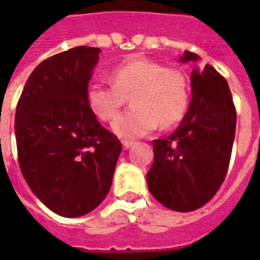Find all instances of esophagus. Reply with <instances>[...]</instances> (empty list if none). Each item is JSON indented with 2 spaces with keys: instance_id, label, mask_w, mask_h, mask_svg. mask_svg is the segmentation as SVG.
Masks as SVG:
<instances>
[{
  "instance_id": "obj_1",
  "label": "esophagus",
  "mask_w": 260,
  "mask_h": 260,
  "mask_svg": "<svg viewBox=\"0 0 260 260\" xmlns=\"http://www.w3.org/2000/svg\"><path fill=\"white\" fill-rule=\"evenodd\" d=\"M132 145H134V142L132 141H122V147H124L125 150H126V149H129Z\"/></svg>"
}]
</instances>
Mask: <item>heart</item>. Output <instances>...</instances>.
<instances>
[{
  "mask_svg": "<svg viewBox=\"0 0 260 260\" xmlns=\"http://www.w3.org/2000/svg\"><path fill=\"white\" fill-rule=\"evenodd\" d=\"M113 85L91 80L86 87V103L102 121H113L128 97L134 107L114 121L113 131L122 138H138L157 128H170L184 118L189 104L185 74L156 61L135 58L110 72Z\"/></svg>",
  "mask_w": 260,
  "mask_h": 260,
  "instance_id": "b5f03b06",
  "label": "heart"
}]
</instances>
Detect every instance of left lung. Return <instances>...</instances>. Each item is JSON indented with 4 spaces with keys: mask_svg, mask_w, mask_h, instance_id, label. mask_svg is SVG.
Returning <instances> with one entry per match:
<instances>
[{
    "mask_svg": "<svg viewBox=\"0 0 260 260\" xmlns=\"http://www.w3.org/2000/svg\"><path fill=\"white\" fill-rule=\"evenodd\" d=\"M199 57L185 51L182 62ZM192 100L180 126L153 141L154 160L146 178L163 206L192 212L216 195L229 170L237 113L229 83L212 65L192 71Z\"/></svg>",
    "mask_w": 260,
    "mask_h": 260,
    "instance_id": "obj_1",
    "label": "left lung"
}]
</instances>
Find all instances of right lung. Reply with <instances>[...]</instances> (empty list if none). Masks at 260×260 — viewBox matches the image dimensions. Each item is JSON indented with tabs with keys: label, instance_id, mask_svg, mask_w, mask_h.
Here are the masks:
<instances>
[{
	"label": "right lung",
	"instance_id": "1",
	"mask_svg": "<svg viewBox=\"0 0 260 260\" xmlns=\"http://www.w3.org/2000/svg\"><path fill=\"white\" fill-rule=\"evenodd\" d=\"M100 51L79 46L44 59L16 106L20 171L33 193L64 217L87 214L104 201L122 150L86 103Z\"/></svg>",
	"mask_w": 260,
	"mask_h": 260
}]
</instances>
